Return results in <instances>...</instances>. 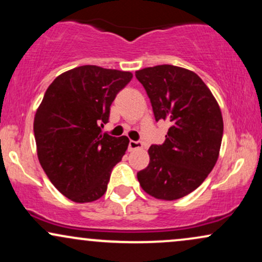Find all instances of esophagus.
<instances>
[{
	"label": "esophagus",
	"mask_w": 262,
	"mask_h": 262,
	"mask_svg": "<svg viewBox=\"0 0 262 262\" xmlns=\"http://www.w3.org/2000/svg\"><path fill=\"white\" fill-rule=\"evenodd\" d=\"M143 148V143L141 141H135V140H130L129 141V150H138Z\"/></svg>",
	"instance_id": "1"
}]
</instances>
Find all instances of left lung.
<instances>
[{"label": "left lung", "mask_w": 262, "mask_h": 262, "mask_svg": "<svg viewBox=\"0 0 262 262\" xmlns=\"http://www.w3.org/2000/svg\"><path fill=\"white\" fill-rule=\"evenodd\" d=\"M156 122L170 128L162 145H151L146 169L137 173L150 196L173 201L202 183L218 160L223 137L221 108L202 79L187 69L158 65L135 71Z\"/></svg>", "instance_id": "8db88e82"}]
</instances>
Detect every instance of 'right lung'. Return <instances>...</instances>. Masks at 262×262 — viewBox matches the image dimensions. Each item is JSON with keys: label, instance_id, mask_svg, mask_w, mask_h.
I'll use <instances>...</instances> for the list:
<instances>
[{"label": "right lung", "instance_id": "add662e5", "mask_svg": "<svg viewBox=\"0 0 262 262\" xmlns=\"http://www.w3.org/2000/svg\"><path fill=\"white\" fill-rule=\"evenodd\" d=\"M129 71L83 65L50 83L34 117L39 162L60 193L76 203L107 191L111 171L128 148L125 135L102 133L111 104L127 86Z\"/></svg>", "mask_w": 262, "mask_h": 262}]
</instances>
